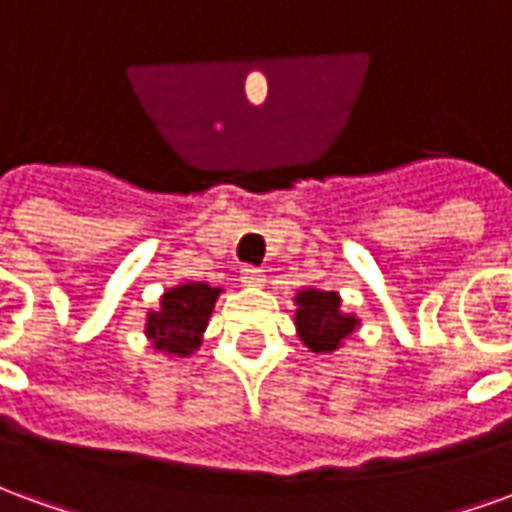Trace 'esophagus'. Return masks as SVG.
I'll return each instance as SVG.
<instances>
[{
	"label": "esophagus",
	"mask_w": 512,
	"mask_h": 512,
	"mask_svg": "<svg viewBox=\"0 0 512 512\" xmlns=\"http://www.w3.org/2000/svg\"><path fill=\"white\" fill-rule=\"evenodd\" d=\"M263 279H266L263 268H257V266L241 268V282H244V285H263Z\"/></svg>",
	"instance_id": "esophagus-1"
}]
</instances>
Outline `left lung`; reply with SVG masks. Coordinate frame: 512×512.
<instances>
[{"mask_svg":"<svg viewBox=\"0 0 512 512\" xmlns=\"http://www.w3.org/2000/svg\"><path fill=\"white\" fill-rule=\"evenodd\" d=\"M299 312H296V326L304 345L315 354H329L340 348L348 334L356 329L354 315L340 312V296L326 293V290H301Z\"/></svg>","mask_w":512,"mask_h":512,"instance_id":"obj_1","label":"left lung"}]
</instances>
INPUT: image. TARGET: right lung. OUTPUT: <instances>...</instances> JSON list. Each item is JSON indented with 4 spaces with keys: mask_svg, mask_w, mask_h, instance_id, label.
<instances>
[{
    "mask_svg": "<svg viewBox=\"0 0 512 512\" xmlns=\"http://www.w3.org/2000/svg\"><path fill=\"white\" fill-rule=\"evenodd\" d=\"M219 288L205 282H191L169 290L161 299V310L147 315V337L156 343L158 351L186 356L200 345V334L208 326V315Z\"/></svg>",
    "mask_w": 512,
    "mask_h": 512,
    "instance_id": "add662e5",
    "label": "right lung"
}]
</instances>
